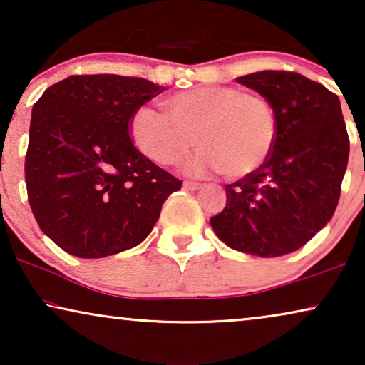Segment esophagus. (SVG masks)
Returning a JSON list of instances; mask_svg holds the SVG:
<instances>
[{"label":"esophagus","mask_w":365,"mask_h":365,"mask_svg":"<svg viewBox=\"0 0 365 365\" xmlns=\"http://www.w3.org/2000/svg\"><path fill=\"white\" fill-rule=\"evenodd\" d=\"M184 189H187V191H197V189L202 187V184L199 182H192V181H184Z\"/></svg>","instance_id":"34e87169"}]
</instances>
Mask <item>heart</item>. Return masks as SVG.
<instances>
[{
  "mask_svg": "<svg viewBox=\"0 0 365 365\" xmlns=\"http://www.w3.org/2000/svg\"><path fill=\"white\" fill-rule=\"evenodd\" d=\"M163 103L168 114L143 106L129 123L138 151L161 166L181 161L196 138L201 149L186 163L187 174L242 179L259 171L276 146V109L261 94L236 86H199Z\"/></svg>",
  "mask_w": 365,
  "mask_h": 365,
  "instance_id": "1",
  "label": "heart"
}]
</instances>
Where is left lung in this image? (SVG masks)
I'll return each mask as SVG.
<instances>
[{
  "label": "left lung",
  "mask_w": 365,
  "mask_h": 365,
  "mask_svg": "<svg viewBox=\"0 0 365 365\" xmlns=\"http://www.w3.org/2000/svg\"><path fill=\"white\" fill-rule=\"evenodd\" d=\"M237 83L271 101L277 141L259 171L227 184L226 207L209 222L239 252L284 256L316 236L337 207L349 159L341 101L299 73L259 71Z\"/></svg>",
  "instance_id": "obj_1"
}]
</instances>
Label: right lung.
<instances>
[{
    "instance_id": "obj_1",
    "label": "right lung",
    "mask_w": 365,
    "mask_h": 365,
    "mask_svg": "<svg viewBox=\"0 0 365 365\" xmlns=\"http://www.w3.org/2000/svg\"><path fill=\"white\" fill-rule=\"evenodd\" d=\"M164 89L144 78L69 76L33 106L24 163L28 201L63 251L98 259L138 246L181 181L129 138L136 109Z\"/></svg>"
}]
</instances>
